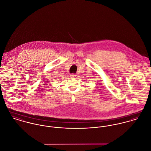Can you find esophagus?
Returning <instances> with one entry per match:
<instances>
[{
    "label": "esophagus",
    "instance_id": "34e87169",
    "mask_svg": "<svg viewBox=\"0 0 151 151\" xmlns=\"http://www.w3.org/2000/svg\"><path fill=\"white\" fill-rule=\"evenodd\" d=\"M70 77L71 78H75L76 77V75L74 74H70Z\"/></svg>",
    "mask_w": 151,
    "mask_h": 151
}]
</instances>
